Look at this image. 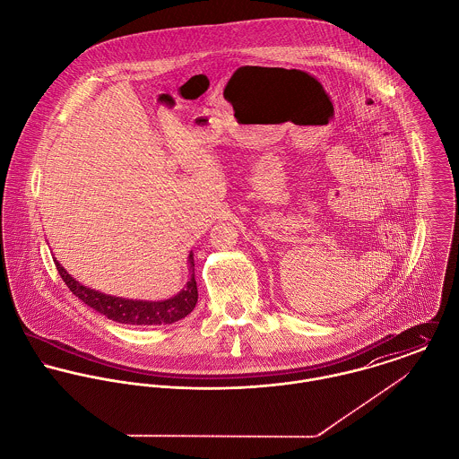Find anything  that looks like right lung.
<instances>
[{"label":"right lung","instance_id":"obj_1","mask_svg":"<svg viewBox=\"0 0 459 459\" xmlns=\"http://www.w3.org/2000/svg\"><path fill=\"white\" fill-rule=\"evenodd\" d=\"M56 263V268L64 279L70 291L81 299L86 306L95 309L97 313L104 315L108 320H113L117 324L126 325H169L175 324L196 307L197 286L195 279V253H189L187 268H189V279L186 286L173 297L166 300H137V299H126L117 295H108L99 290L88 288L81 284L77 279H74L64 264L53 258Z\"/></svg>","mask_w":459,"mask_h":459}]
</instances>
